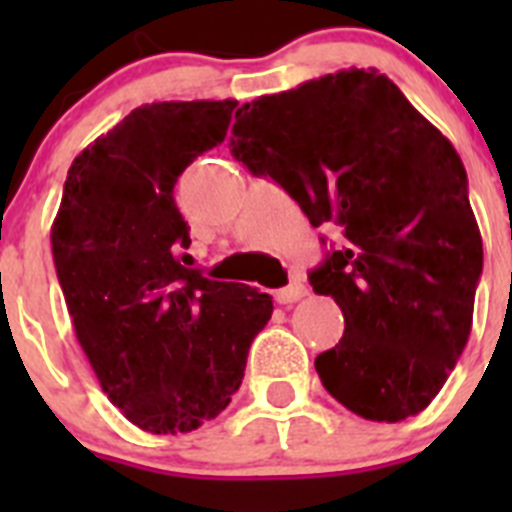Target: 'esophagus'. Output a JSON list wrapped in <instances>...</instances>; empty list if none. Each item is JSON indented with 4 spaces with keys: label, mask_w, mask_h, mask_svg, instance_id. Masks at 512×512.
<instances>
[{
    "label": "esophagus",
    "mask_w": 512,
    "mask_h": 512,
    "mask_svg": "<svg viewBox=\"0 0 512 512\" xmlns=\"http://www.w3.org/2000/svg\"><path fill=\"white\" fill-rule=\"evenodd\" d=\"M305 295H307L305 284L292 282V284H287L284 289H277V292H274V300H277L279 305H292V302L302 300Z\"/></svg>",
    "instance_id": "1"
}]
</instances>
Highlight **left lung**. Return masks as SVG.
Segmentation results:
<instances>
[{"mask_svg": "<svg viewBox=\"0 0 512 512\" xmlns=\"http://www.w3.org/2000/svg\"><path fill=\"white\" fill-rule=\"evenodd\" d=\"M233 153L343 246L310 271L343 312L315 359L343 408L397 423L431 405L472 333L482 235L451 140L377 69H343L235 112Z\"/></svg>", "mask_w": 512, "mask_h": 512, "instance_id": "8db88e82", "label": "left lung"}]
</instances>
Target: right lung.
<instances>
[{
    "instance_id": "add662e5",
    "label": "right lung",
    "mask_w": 512,
    "mask_h": 512,
    "mask_svg": "<svg viewBox=\"0 0 512 512\" xmlns=\"http://www.w3.org/2000/svg\"><path fill=\"white\" fill-rule=\"evenodd\" d=\"M235 99L135 107L71 164L51 228L71 323L104 395L148 433H189L228 408L271 297L179 261L174 184L223 143Z\"/></svg>"
}]
</instances>
